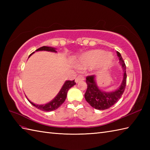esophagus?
<instances>
[{
    "mask_svg": "<svg viewBox=\"0 0 150 150\" xmlns=\"http://www.w3.org/2000/svg\"><path fill=\"white\" fill-rule=\"evenodd\" d=\"M84 80V77H83V76L82 75H79L78 77L75 79V82L76 83H78V82H81V81H82Z\"/></svg>",
    "mask_w": 150,
    "mask_h": 150,
    "instance_id": "esophagus-1",
    "label": "esophagus"
}]
</instances>
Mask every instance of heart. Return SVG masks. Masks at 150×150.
Wrapping results in <instances>:
<instances>
[{"label":"heart","instance_id":"1","mask_svg":"<svg viewBox=\"0 0 150 150\" xmlns=\"http://www.w3.org/2000/svg\"><path fill=\"white\" fill-rule=\"evenodd\" d=\"M113 56L103 50H91L82 53L76 60V65L79 68H85L93 66L95 71H101L108 68L112 62Z\"/></svg>","mask_w":150,"mask_h":150}]
</instances>
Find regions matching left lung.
Here are the masks:
<instances>
[{
  "label": "left lung",
  "mask_w": 150,
  "mask_h": 150,
  "mask_svg": "<svg viewBox=\"0 0 150 150\" xmlns=\"http://www.w3.org/2000/svg\"><path fill=\"white\" fill-rule=\"evenodd\" d=\"M119 57V63L123 70V79L120 86L113 91H103L97 86L96 76L91 75L86 77L87 90L84 94L85 99L91 105V106L98 110L108 109L119 100L125 90L126 85V66L122 58L120 53L117 52Z\"/></svg>",
  "instance_id": "1"
}]
</instances>
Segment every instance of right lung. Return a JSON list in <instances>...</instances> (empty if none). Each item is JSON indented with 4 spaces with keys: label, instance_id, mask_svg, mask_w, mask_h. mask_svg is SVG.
<instances>
[{
    "label": "right lung",
    "instance_id": "1",
    "mask_svg": "<svg viewBox=\"0 0 150 150\" xmlns=\"http://www.w3.org/2000/svg\"><path fill=\"white\" fill-rule=\"evenodd\" d=\"M39 51H46V52H54V53L57 52L56 51V48H55V47H49V46H42L40 47V48L37 49L35 52H39ZM34 53L35 52L31 53L29 56V57ZM29 57H28V58H29ZM75 84L76 83L75 82V80H73L72 81H65L61 89H60V90L59 91L58 94L56 95L55 97L54 98L53 100L49 102V103H47L45 104H36L32 103V102H31L28 98L27 99L31 104L33 105V106H34L35 107L38 108V109H39L42 111H51L55 110L59 107H60V106H61L64 102L65 101L67 97V93H68V90Z\"/></svg>",
    "mask_w": 150,
    "mask_h": 150
}]
</instances>
